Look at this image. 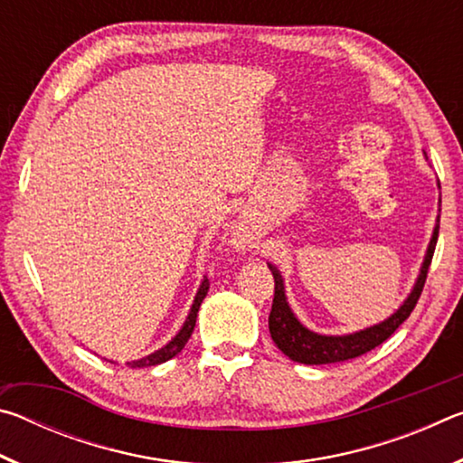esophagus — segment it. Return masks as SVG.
Listing matches in <instances>:
<instances>
[{"instance_id": "esophagus-1", "label": "esophagus", "mask_w": 463, "mask_h": 463, "mask_svg": "<svg viewBox=\"0 0 463 463\" xmlns=\"http://www.w3.org/2000/svg\"><path fill=\"white\" fill-rule=\"evenodd\" d=\"M237 239H239L241 242H247V241H249V234H247L245 231H241V232H237Z\"/></svg>"}]
</instances>
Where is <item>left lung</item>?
Returning a JSON list of instances; mask_svg holds the SVG:
<instances>
[{
    "instance_id": "obj_1",
    "label": "left lung",
    "mask_w": 463,
    "mask_h": 463,
    "mask_svg": "<svg viewBox=\"0 0 463 463\" xmlns=\"http://www.w3.org/2000/svg\"><path fill=\"white\" fill-rule=\"evenodd\" d=\"M437 237H439V226H435L419 278L414 281L412 292L402 302V307L386 320H382L380 325L367 326L364 331H357L351 335H318V333L308 331V328L294 317V312L288 304L281 273L269 263L273 279H276V294H273V304L269 312V333H271L273 343H276L281 354H286L292 362L307 364V365L345 362V359H354L367 354V351L375 349L378 345L386 341L406 318L411 317V312L414 310V307H417L422 288H425L430 260H433Z\"/></svg>"
}]
</instances>
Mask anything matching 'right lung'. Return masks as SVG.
Wrapping results in <instances>:
<instances>
[{
	"mask_svg": "<svg viewBox=\"0 0 463 463\" xmlns=\"http://www.w3.org/2000/svg\"><path fill=\"white\" fill-rule=\"evenodd\" d=\"M208 288H210V281H208V278H203L202 284H200L198 294H195V298H194L192 310H190V315H187L184 326L179 328V333L165 345V347H161L159 351H155V354L146 355V357H140V359H137V362H128L127 365H128V367H151V365L165 364V362H169L171 357H175V355L179 354V351H182V349L185 347L187 339H190L192 333H194V326H195V318H198L200 304H202L203 298H206Z\"/></svg>",
	"mask_w": 463,
	"mask_h": 463,
	"instance_id": "obj_1",
	"label": "right lung"
}]
</instances>
